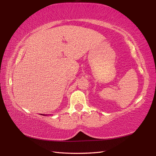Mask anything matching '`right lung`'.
Listing matches in <instances>:
<instances>
[{"label":"right lung","mask_w":156,"mask_h":156,"mask_svg":"<svg viewBox=\"0 0 156 156\" xmlns=\"http://www.w3.org/2000/svg\"><path fill=\"white\" fill-rule=\"evenodd\" d=\"M41 115H44V116H45V115H43V114H41Z\"/></svg>","instance_id":"right-lung-1"}]
</instances>
